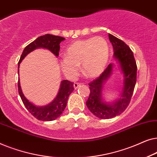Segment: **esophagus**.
<instances>
[{"label": "esophagus", "mask_w": 157, "mask_h": 157, "mask_svg": "<svg viewBox=\"0 0 157 157\" xmlns=\"http://www.w3.org/2000/svg\"><path fill=\"white\" fill-rule=\"evenodd\" d=\"M81 85V83H77V82H75L74 83V87L75 89H77L78 88V86H80Z\"/></svg>", "instance_id": "34e87169"}]
</instances>
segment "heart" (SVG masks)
Here are the masks:
<instances>
[{"label":"heart","instance_id":"heart-1","mask_svg":"<svg viewBox=\"0 0 157 157\" xmlns=\"http://www.w3.org/2000/svg\"><path fill=\"white\" fill-rule=\"evenodd\" d=\"M109 56L106 40L101 36L77 40L66 50V57L60 59L62 71L68 78H74L81 65L82 71L89 77L101 74L106 67Z\"/></svg>","mask_w":157,"mask_h":157}]
</instances>
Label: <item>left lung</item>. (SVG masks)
Wrapping results in <instances>:
<instances>
[{
    "label": "left lung",
    "mask_w": 157,
    "mask_h": 157,
    "mask_svg": "<svg viewBox=\"0 0 157 157\" xmlns=\"http://www.w3.org/2000/svg\"><path fill=\"white\" fill-rule=\"evenodd\" d=\"M109 38L113 46V57L119 63L124 80L121 98L111 104L104 101L102 89L105 81L112 74L113 63L109 64L97 78L89 83L90 94L86 106L94 115L103 119H111L126 110L130 103L136 82L137 66L132 51L123 40L114 36L109 33Z\"/></svg>",
    "instance_id": "8db88e82"
}]
</instances>
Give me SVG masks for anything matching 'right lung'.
<instances>
[{
  "instance_id": "obj_1",
  "label": "right lung",
  "mask_w": 157,
  "mask_h": 157,
  "mask_svg": "<svg viewBox=\"0 0 157 157\" xmlns=\"http://www.w3.org/2000/svg\"><path fill=\"white\" fill-rule=\"evenodd\" d=\"M64 40H65V38L63 37L53 36L51 34H46V35L41 36L36 38L35 40H33V42L28 45L23 50L22 54L21 56L20 60L18 61V73L19 72V66H20L21 62L29 53H31V51H34L36 48H43L48 49L56 56H59L60 50L59 44ZM18 88L19 95H20L21 100H22L23 104L27 109V110L37 119L45 121H53L61 115V113H63L66 108V104H67L68 96L74 90V83L67 80L62 81L61 85H60L59 93H58L55 99L46 106H37L32 104L31 102H30L23 95L19 80L18 82Z\"/></svg>"
}]
</instances>
